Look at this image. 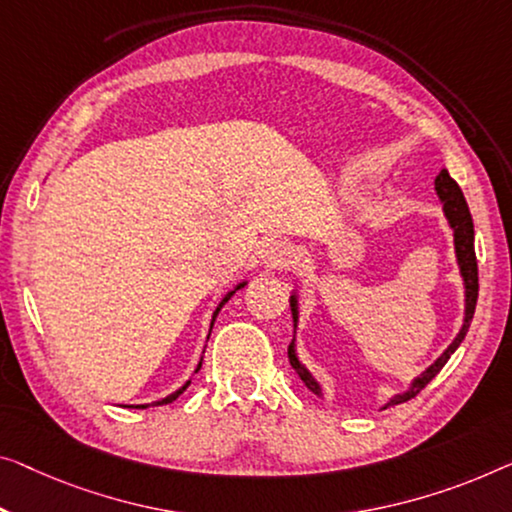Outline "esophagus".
<instances>
[{"instance_id":"esophagus-1","label":"esophagus","mask_w":512,"mask_h":512,"mask_svg":"<svg viewBox=\"0 0 512 512\" xmlns=\"http://www.w3.org/2000/svg\"><path fill=\"white\" fill-rule=\"evenodd\" d=\"M262 257H264V264L269 266V269L282 271V269H289V266H294V262H296V248H294L292 241L276 239V241L266 243Z\"/></svg>"}]
</instances>
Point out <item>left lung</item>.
Listing matches in <instances>:
<instances>
[{
    "label": "left lung",
    "mask_w": 512,
    "mask_h": 512,
    "mask_svg": "<svg viewBox=\"0 0 512 512\" xmlns=\"http://www.w3.org/2000/svg\"><path fill=\"white\" fill-rule=\"evenodd\" d=\"M434 186H437V193H439V200L444 202V211H446V218L448 223H451L453 232H455V253H457V262H460V271H462V278H464V287H467V317H464V326L457 338L453 340V345L446 349L444 354L437 358V363L430 365L421 377L414 379V384L404 395H398V398H393L391 402L386 404V407H393V404H400V402H407L411 398H416L418 393L423 391V388L430 384V381L439 375V370L444 368L448 358L455 352L457 347H460V342L464 340V335H467L469 326H471V319H474V312H476V301H478V262H476V250H474V220H471V213L467 207V200H464L462 195V188L457 186V181L448 174V170H441L439 177L434 179ZM292 315H294V322L296 317H299V312H296V299L292 296ZM287 356H289V363H292V368L296 370V375L301 377V381L305 386L310 388L315 395H322L319 391V384L308 370L303 368L299 363V358H296L294 352V342L289 345L287 349Z\"/></svg>",
    "instance_id": "obj_1"
}]
</instances>
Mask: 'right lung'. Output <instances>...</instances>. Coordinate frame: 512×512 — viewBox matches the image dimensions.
<instances>
[{
	"label": "right lung",
	"mask_w": 512,
	"mask_h": 512,
	"mask_svg": "<svg viewBox=\"0 0 512 512\" xmlns=\"http://www.w3.org/2000/svg\"><path fill=\"white\" fill-rule=\"evenodd\" d=\"M241 287H243V285H239V287H236V289H241ZM232 294H234V292H230V294H227V296H225V299H223V301H220V305H218V308H216V312H213L211 326H213V322H216V317H218V312H220V308H223V305H225L227 301H230V299H232ZM209 333H211V331H209ZM200 368H202V363H200V365H197V370H200ZM188 386H190V381H186V384H183V386L179 388V391H177V393L167 395V398H163V400H160V402H156V404H170V402H174V400H177V398H179V395H181L183 391H186V388H188ZM144 407H147V404H142V407H140V409H144Z\"/></svg>",
	"instance_id": "right-lung-1"
}]
</instances>
